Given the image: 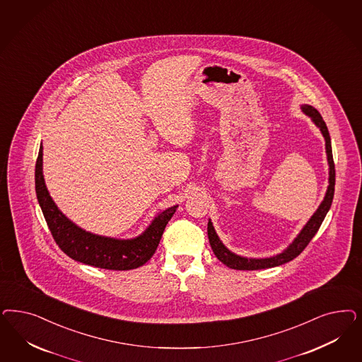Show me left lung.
Returning a JSON list of instances; mask_svg holds the SVG:
<instances>
[{"label":"left lung","instance_id":"8db88e82","mask_svg":"<svg viewBox=\"0 0 362 362\" xmlns=\"http://www.w3.org/2000/svg\"><path fill=\"white\" fill-rule=\"evenodd\" d=\"M301 110L310 119L313 121L317 128L320 129L321 134L325 139V149H327V165H329V185H327L325 197L320 206L317 208L313 216L309 218V221L303 225L301 232L297 234V237L292 241V244L288 246L284 252H281L276 256L267 257V258H247V257L238 256L229 250L226 246L222 244L220 237L216 233L214 226L211 221L208 222V237H209L210 246L213 249V253L221 261L223 265L235 270H258V269H268L279 267L282 264H286L292 261L293 258L298 256L303 249L310 243V240L315 237L317 230L320 229L321 223L324 221L327 211L332 206V201L334 196V184H336V170L333 163V154H332V142L329 130L324 118L318 113V110L312 105H301Z\"/></svg>","mask_w":362,"mask_h":362}]
</instances>
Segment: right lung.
<instances>
[{"label": "right lung", "instance_id": "right-lung-1", "mask_svg": "<svg viewBox=\"0 0 362 362\" xmlns=\"http://www.w3.org/2000/svg\"><path fill=\"white\" fill-rule=\"evenodd\" d=\"M35 194L47 226L61 250L82 264L109 270H129L142 267L152 258L166 223L178 205L157 213L151 225L137 237L121 240L86 232L70 221L50 197L42 173V145L35 163Z\"/></svg>", "mask_w": 362, "mask_h": 362}]
</instances>
